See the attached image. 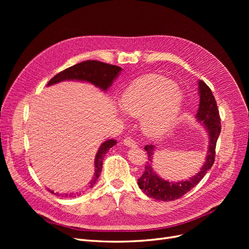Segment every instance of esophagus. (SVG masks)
I'll list each match as a JSON object with an SVG mask.
<instances>
[{"label":"esophagus","mask_w":249,"mask_h":249,"mask_svg":"<svg viewBox=\"0 0 249 249\" xmlns=\"http://www.w3.org/2000/svg\"><path fill=\"white\" fill-rule=\"evenodd\" d=\"M123 144L128 146V147H135V146H137L136 145V142L132 138H130V137H126L123 140Z\"/></svg>","instance_id":"34e87169"}]
</instances>
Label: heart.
Returning <instances> with one entry per match:
<instances>
[{
    "label": "heart",
    "mask_w": 249,
    "mask_h": 249,
    "mask_svg": "<svg viewBox=\"0 0 249 249\" xmlns=\"http://www.w3.org/2000/svg\"><path fill=\"white\" fill-rule=\"evenodd\" d=\"M184 96L176 85L158 75H147L133 82L120 99L122 110L141 117L142 131L158 138L171 130L180 114Z\"/></svg>",
    "instance_id": "1"
}]
</instances>
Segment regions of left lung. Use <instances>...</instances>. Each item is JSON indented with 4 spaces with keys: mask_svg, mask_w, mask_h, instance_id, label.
<instances>
[{
    "mask_svg": "<svg viewBox=\"0 0 249 249\" xmlns=\"http://www.w3.org/2000/svg\"><path fill=\"white\" fill-rule=\"evenodd\" d=\"M199 96L200 104L196 115L197 121L204 124L209 136V145L205 162L200 172L190 179L179 180L177 182L168 181L160 178L152 168V158L155 150L154 145H145L144 149L148 154V160L142 176L138 178V186L146 196L158 201L169 202L181 198L182 196L197 186L200 180L205 177L214 163L216 143L221 132V120L217 107L216 100L210 89L203 81H199Z\"/></svg>",
    "mask_w": 249,
    "mask_h": 249,
    "instance_id": "obj_1",
    "label": "left lung"
}]
</instances>
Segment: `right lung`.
I'll list each match as a JSON object with an SVG mask.
<instances>
[{"label":"right lung","mask_w":249,"mask_h":249,"mask_svg":"<svg viewBox=\"0 0 249 249\" xmlns=\"http://www.w3.org/2000/svg\"><path fill=\"white\" fill-rule=\"evenodd\" d=\"M121 71L122 69L120 67H117V65L108 64L98 60H87L72 65V67L57 73L48 82L47 86L49 87L63 81H80L89 83L99 88L103 91H107L108 89L112 86L113 82L117 78V76L120 74ZM116 140L109 139L101 144L95 158V174L93 178L89 181V188H93L95 186L102 172L104 156L106 155L111 147L116 145ZM49 192L57 196L59 195L63 198H72L75 197L76 195H81V192L71 194H58L50 190Z\"/></svg>","instance_id":"1"}]
</instances>
